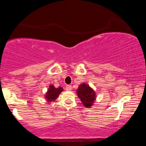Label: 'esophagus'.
Instances as JSON below:
<instances>
[{
	"label": "esophagus",
	"mask_w": 146,
	"mask_h": 146,
	"mask_svg": "<svg viewBox=\"0 0 146 146\" xmlns=\"http://www.w3.org/2000/svg\"><path fill=\"white\" fill-rule=\"evenodd\" d=\"M66 90L67 91H71V90H72V86H71V85H67L66 86Z\"/></svg>",
	"instance_id": "esophagus-1"
}]
</instances>
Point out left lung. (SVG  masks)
I'll list each match as a JSON object with an SVG mask.
<instances>
[{
  "instance_id": "left-lung-1",
  "label": "left lung",
  "mask_w": 146,
  "mask_h": 146,
  "mask_svg": "<svg viewBox=\"0 0 146 146\" xmlns=\"http://www.w3.org/2000/svg\"><path fill=\"white\" fill-rule=\"evenodd\" d=\"M78 97L86 108H91L96 99V95L94 90L86 84H82L76 90Z\"/></svg>"
}]
</instances>
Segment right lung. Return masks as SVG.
Returning a JSON list of instances; mask_svg holds the SVG:
<instances>
[{
  "instance_id": "1",
  "label": "right lung",
  "mask_w": 146,
  "mask_h": 146,
  "mask_svg": "<svg viewBox=\"0 0 146 146\" xmlns=\"http://www.w3.org/2000/svg\"><path fill=\"white\" fill-rule=\"evenodd\" d=\"M63 91V89L61 87L56 88L53 85L49 86L48 91H47L46 95V99L48 102L54 101L56 98L58 97L59 94Z\"/></svg>"
}]
</instances>
